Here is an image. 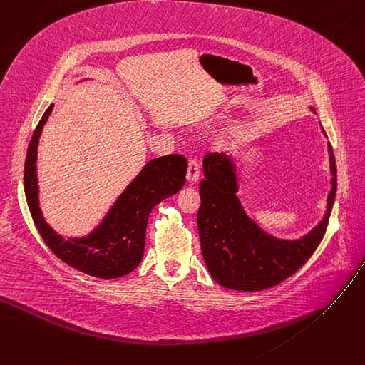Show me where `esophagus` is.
Returning <instances> with one entry per match:
<instances>
[{"mask_svg":"<svg viewBox=\"0 0 365 365\" xmlns=\"http://www.w3.org/2000/svg\"><path fill=\"white\" fill-rule=\"evenodd\" d=\"M186 179L189 183H195L200 179V164L197 160H190L187 164V173Z\"/></svg>","mask_w":365,"mask_h":365,"instance_id":"1","label":"esophagus"}]
</instances>
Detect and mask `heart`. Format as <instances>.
<instances>
[{
    "instance_id": "obj_1",
    "label": "heart",
    "mask_w": 365,
    "mask_h": 365,
    "mask_svg": "<svg viewBox=\"0 0 365 365\" xmlns=\"http://www.w3.org/2000/svg\"><path fill=\"white\" fill-rule=\"evenodd\" d=\"M239 133H240V129H239V128H233L232 132H230L232 136H236V135H239Z\"/></svg>"
}]
</instances>
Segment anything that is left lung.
I'll return each instance as SVG.
<instances>
[{"instance_id":"1","label":"left lung","mask_w":365,"mask_h":365,"mask_svg":"<svg viewBox=\"0 0 365 365\" xmlns=\"http://www.w3.org/2000/svg\"><path fill=\"white\" fill-rule=\"evenodd\" d=\"M315 114V110L309 107ZM324 136L326 132L322 128ZM331 189L323 220L299 239H279L262 230L237 198L236 164L226 154H207L200 183L197 223L211 277L233 290H262L279 284L307 262L322 242L336 197V164L327 142Z\"/></svg>"}]
</instances>
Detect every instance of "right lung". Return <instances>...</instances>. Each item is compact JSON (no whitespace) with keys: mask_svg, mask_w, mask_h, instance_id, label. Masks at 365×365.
Segmentation results:
<instances>
[{"mask_svg":"<svg viewBox=\"0 0 365 365\" xmlns=\"http://www.w3.org/2000/svg\"><path fill=\"white\" fill-rule=\"evenodd\" d=\"M53 108L54 104L39 120L24 161V195L35 226L48 248L73 269L107 280L126 276L142 261L151 210L183 187L187 161L176 154L151 160L121 192L98 226L85 236L64 239L43 218L36 175L38 143Z\"/></svg>","mask_w":365,"mask_h":365,"instance_id":"1","label":"right lung"}]
</instances>
